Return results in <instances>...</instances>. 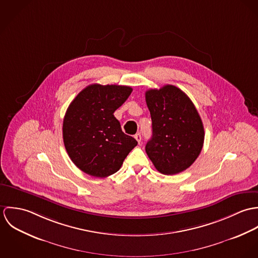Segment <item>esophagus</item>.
<instances>
[{"label": "esophagus", "instance_id": "1", "mask_svg": "<svg viewBox=\"0 0 258 258\" xmlns=\"http://www.w3.org/2000/svg\"><path fill=\"white\" fill-rule=\"evenodd\" d=\"M134 138H135V139L137 140V142L140 144V142H141V139H142V138H141V135L138 133V134H136V135L134 136Z\"/></svg>", "mask_w": 258, "mask_h": 258}]
</instances>
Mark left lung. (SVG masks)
<instances>
[{"label": "left lung", "instance_id": "left-lung-1", "mask_svg": "<svg viewBox=\"0 0 258 258\" xmlns=\"http://www.w3.org/2000/svg\"><path fill=\"white\" fill-rule=\"evenodd\" d=\"M145 97L152 119V138L145 148L148 157L160 173L179 174L203 149L205 130L199 112L174 85L147 90Z\"/></svg>", "mask_w": 258, "mask_h": 258}]
</instances>
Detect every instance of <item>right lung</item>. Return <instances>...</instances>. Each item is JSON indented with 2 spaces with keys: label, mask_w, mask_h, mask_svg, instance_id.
I'll return each mask as SVG.
<instances>
[{
  "label": "right lung",
  "mask_w": 258,
  "mask_h": 258,
  "mask_svg": "<svg viewBox=\"0 0 258 258\" xmlns=\"http://www.w3.org/2000/svg\"><path fill=\"white\" fill-rule=\"evenodd\" d=\"M132 92L130 86L91 84L70 104L62 136L74 165L96 178L116 173L137 141L121 129L114 112Z\"/></svg>",
  "instance_id": "add662e5"
}]
</instances>
